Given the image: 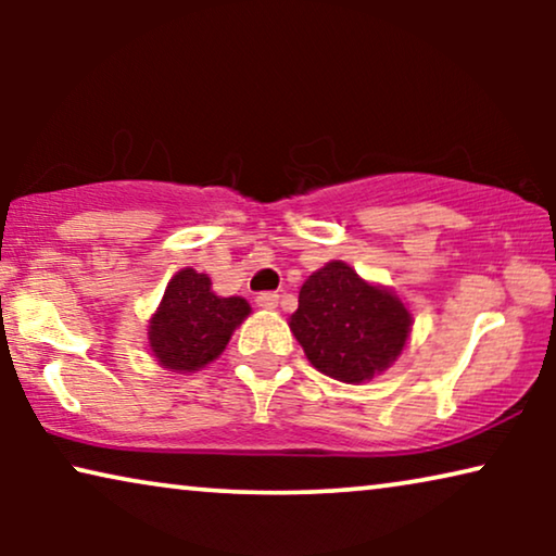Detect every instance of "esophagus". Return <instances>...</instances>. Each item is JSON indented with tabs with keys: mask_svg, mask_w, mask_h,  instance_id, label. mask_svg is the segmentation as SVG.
<instances>
[{
	"mask_svg": "<svg viewBox=\"0 0 556 556\" xmlns=\"http://www.w3.org/2000/svg\"><path fill=\"white\" fill-rule=\"evenodd\" d=\"M255 303L261 308H265V311H273L278 306V293H273V291H265V293H257L255 295Z\"/></svg>",
	"mask_w": 556,
	"mask_h": 556,
	"instance_id": "obj_1",
	"label": "esophagus"
}]
</instances>
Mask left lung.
<instances>
[{
    "label": "left lung",
    "instance_id": "left-lung-1",
    "mask_svg": "<svg viewBox=\"0 0 556 556\" xmlns=\"http://www.w3.org/2000/svg\"><path fill=\"white\" fill-rule=\"evenodd\" d=\"M288 326L321 375L359 384L402 354L413 314L390 288L371 286L346 263L331 261L301 286Z\"/></svg>",
    "mask_w": 556,
    "mask_h": 556
}]
</instances>
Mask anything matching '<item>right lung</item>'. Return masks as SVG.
<instances>
[{
	"label": "right lung",
	"mask_w": 556,
	"mask_h": 556,
	"mask_svg": "<svg viewBox=\"0 0 556 556\" xmlns=\"http://www.w3.org/2000/svg\"><path fill=\"white\" fill-rule=\"evenodd\" d=\"M250 303L219 299L212 280L194 268L179 270L149 321L151 352L169 371H197L225 352L232 331L245 321Z\"/></svg>",
	"instance_id": "add662e5"
}]
</instances>
